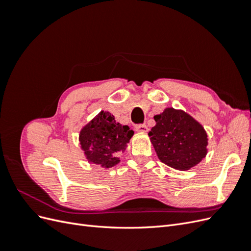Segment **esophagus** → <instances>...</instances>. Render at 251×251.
I'll return each instance as SVG.
<instances>
[{
	"mask_svg": "<svg viewBox=\"0 0 251 251\" xmlns=\"http://www.w3.org/2000/svg\"><path fill=\"white\" fill-rule=\"evenodd\" d=\"M135 130L137 132H147L148 131V126L146 125H136L135 126Z\"/></svg>",
	"mask_w": 251,
	"mask_h": 251,
	"instance_id": "1",
	"label": "esophagus"
}]
</instances>
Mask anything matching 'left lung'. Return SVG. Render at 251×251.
<instances>
[{"label": "left lung", "mask_w": 251, "mask_h": 251, "mask_svg": "<svg viewBox=\"0 0 251 251\" xmlns=\"http://www.w3.org/2000/svg\"><path fill=\"white\" fill-rule=\"evenodd\" d=\"M154 119L156 126L149 136L163 163L185 171L198 164L206 155L207 135L188 114L168 108Z\"/></svg>", "instance_id": "8db88e82"}]
</instances>
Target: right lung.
I'll return each instance as SVG.
<instances>
[{
    "label": "right lung",
    "mask_w": 251,
    "mask_h": 251,
    "mask_svg": "<svg viewBox=\"0 0 251 251\" xmlns=\"http://www.w3.org/2000/svg\"><path fill=\"white\" fill-rule=\"evenodd\" d=\"M133 134L127 126L117 124L110 112L102 111L82 128L79 140L91 162L109 169L119 162L118 156Z\"/></svg>",
    "instance_id": "right-lung-1"
}]
</instances>
